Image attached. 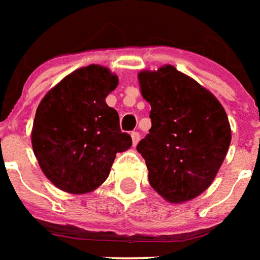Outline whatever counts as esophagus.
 <instances>
[{
    "instance_id": "obj_1",
    "label": "esophagus",
    "mask_w": 260,
    "mask_h": 260,
    "mask_svg": "<svg viewBox=\"0 0 260 260\" xmlns=\"http://www.w3.org/2000/svg\"><path fill=\"white\" fill-rule=\"evenodd\" d=\"M132 140H133V146H136L139 140H140V134L139 132H132Z\"/></svg>"
}]
</instances>
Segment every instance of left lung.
<instances>
[{
  "instance_id": "8db88e82",
  "label": "left lung",
  "mask_w": 260,
  "mask_h": 260,
  "mask_svg": "<svg viewBox=\"0 0 260 260\" xmlns=\"http://www.w3.org/2000/svg\"><path fill=\"white\" fill-rule=\"evenodd\" d=\"M150 103L151 128L137 144L149 182L160 196L182 203L213 182L231 144L228 114L213 94L173 66L139 73Z\"/></svg>"
}]
</instances>
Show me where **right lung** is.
<instances>
[{"instance_id":"right-lung-1","label":"right lung","mask_w":260,"mask_h":260,"mask_svg":"<svg viewBox=\"0 0 260 260\" xmlns=\"http://www.w3.org/2000/svg\"><path fill=\"white\" fill-rule=\"evenodd\" d=\"M118 84L102 66H87L62 78L37 109L31 143L47 179L61 190L80 194L109 177L117 153L132 146L120 130L116 110L106 97Z\"/></svg>"}]
</instances>
